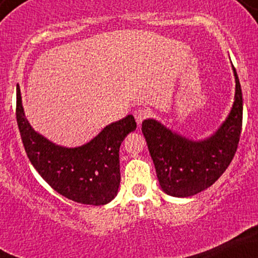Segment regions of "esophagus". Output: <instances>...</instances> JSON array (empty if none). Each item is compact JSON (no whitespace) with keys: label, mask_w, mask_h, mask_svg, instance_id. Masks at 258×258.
Masks as SVG:
<instances>
[{"label":"esophagus","mask_w":258,"mask_h":258,"mask_svg":"<svg viewBox=\"0 0 258 258\" xmlns=\"http://www.w3.org/2000/svg\"><path fill=\"white\" fill-rule=\"evenodd\" d=\"M150 115V111L149 109H146V108H139L137 110L135 111V119L137 121L138 125H141L142 122H143V120L146 119Z\"/></svg>","instance_id":"obj_1"}]
</instances>
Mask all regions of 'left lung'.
I'll use <instances>...</instances> for the list:
<instances>
[{"instance_id": "8db88e82", "label": "left lung", "mask_w": 258, "mask_h": 258, "mask_svg": "<svg viewBox=\"0 0 258 258\" xmlns=\"http://www.w3.org/2000/svg\"><path fill=\"white\" fill-rule=\"evenodd\" d=\"M235 94L229 114L216 131L191 139L155 119L142 122V132L156 170L160 186L167 195L188 198L211 186L229 166L238 148L242 123V93L233 67Z\"/></svg>"}]
</instances>
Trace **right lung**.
<instances>
[{"instance_id":"add662e5","label":"right lung","mask_w":258,"mask_h":258,"mask_svg":"<svg viewBox=\"0 0 258 258\" xmlns=\"http://www.w3.org/2000/svg\"><path fill=\"white\" fill-rule=\"evenodd\" d=\"M17 122L32 166L55 191L93 206L105 205L116 197L121 179L119 150L126 136L137 128L133 115L106 125L82 146H59L32 128L18 86Z\"/></svg>"}]
</instances>
